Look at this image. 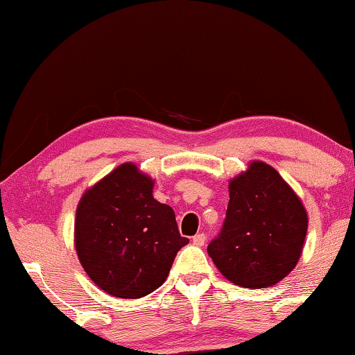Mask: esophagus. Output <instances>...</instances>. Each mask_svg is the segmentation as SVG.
I'll return each mask as SVG.
<instances>
[{
    "label": "esophagus",
    "mask_w": 355,
    "mask_h": 355,
    "mask_svg": "<svg viewBox=\"0 0 355 355\" xmlns=\"http://www.w3.org/2000/svg\"><path fill=\"white\" fill-rule=\"evenodd\" d=\"M205 241H207V236L203 234V232H198V234H196V236L192 237L193 245H197V247H202L203 244H205Z\"/></svg>",
    "instance_id": "obj_1"
}]
</instances>
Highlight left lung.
Returning <instances> with one entry per match:
<instances>
[{"instance_id": "1", "label": "left lung", "mask_w": 355, "mask_h": 355, "mask_svg": "<svg viewBox=\"0 0 355 355\" xmlns=\"http://www.w3.org/2000/svg\"><path fill=\"white\" fill-rule=\"evenodd\" d=\"M307 226V211L293 187L275 168L254 159L230 181L225 225L207 250L231 283L268 288L295 268Z\"/></svg>"}]
</instances>
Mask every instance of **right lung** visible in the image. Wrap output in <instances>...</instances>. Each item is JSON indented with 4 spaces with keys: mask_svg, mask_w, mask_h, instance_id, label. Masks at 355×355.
Here are the masks:
<instances>
[{
    "mask_svg": "<svg viewBox=\"0 0 355 355\" xmlns=\"http://www.w3.org/2000/svg\"><path fill=\"white\" fill-rule=\"evenodd\" d=\"M153 184L137 164L123 163L87 189L77 205V257L89 278L113 297L153 293L189 244L173 208L153 198Z\"/></svg>",
    "mask_w": 355,
    "mask_h": 355,
    "instance_id": "right-lung-1",
    "label": "right lung"
}]
</instances>
